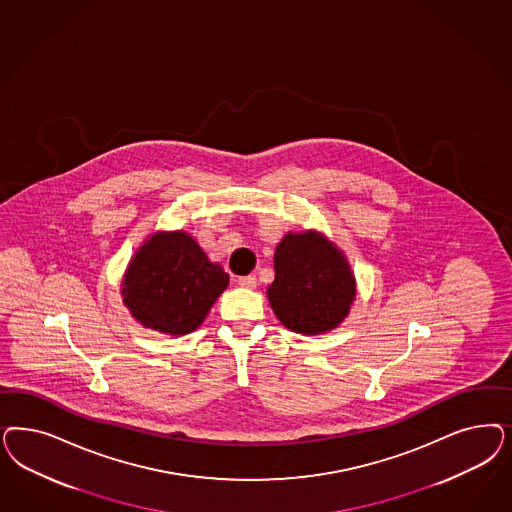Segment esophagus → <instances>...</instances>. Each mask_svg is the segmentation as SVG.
<instances>
[{"label": "esophagus", "instance_id": "34e87169", "mask_svg": "<svg viewBox=\"0 0 512 512\" xmlns=\"http://www.w3.org/2000/svg\"><path fill=\"white\" fill-rule=\"evenodd\" d=\"M237 284L243 288H256L258 281H256V275H245V277L237 279Z\"/></svg>", "mask_w": 512, "mask_h": 512}]
</instances>
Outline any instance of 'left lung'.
Returning a JSON list of instances; mask_svg holds the SVG:
<instances>
[{
    "label": "left lung",
    "mask_w": 512,
    "mask_h": 512,
    "mask_svg": "<svg viewBox=\"0 0 512 512\" xmlns=\"http://www.w3.org/2000/svg\"><path fill=\"white\" fill-rule=\"evenodd\" d=\"M269 303L288 330H333L356 296L345 258L316 233H288L275 250V281Z\"/></svg>",
    "instance_id": "1"
}]
</instances>
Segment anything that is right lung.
Returning a JSON list of instances; mask_svg holds the SVG:
<instances>
[{
    "instance_id": "right-lung-1",
    "label": "right lung",
    "mask_w": 512,
    "mask_h": 512,
    "mask_svg": "<svg viewBox=\"0 0 512 512\" xmlns=\"http://www.w3.org/2000/svg\"><path fill=\"white\" fill-rule=\"evenodd\" d=\"M226 286L228 273L190 235L175 231L154 235L135 254L122 294L145 328L184 335L198 328Z\"/></svg>"
}]
</instances>
